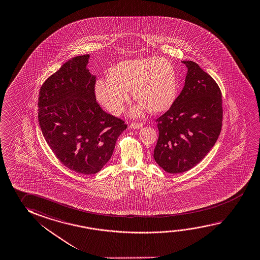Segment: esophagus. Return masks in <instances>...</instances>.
Here are the masks:
<instances>
[{"instance_id":"esophagus-1","label":"esophagus","mask_w":260,"mask_h":260,"mask_svg":"<svg viewBox=\"0 0 260 260\" xmlns=\"http://www.w3.org/2000/svg\"><path fill=\"white\" fill-rule=\"evenodd\" d=\"M144 126V124L142 122H132L131 124V128H141Z\"/></svg>"}]
</instances>
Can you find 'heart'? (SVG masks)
Segmentation results:
<instances>
[{
    "label": "heart",
    "instance_id": "1",
    "mask_svg": "<svg viewBox=\"0 0 260 260\" xmlns=\"http://www.w3.org/2000/svg\"><path fill=\"white\" fill-rule=\"evenodd\" d=\"M177 89V76L171 62L149 57L115 64L109 71L108 79L97 82L96 95L108 111L119 114L132 89L134 98L141 102L132 113L140 115L146 107L155 113L168 111L176 100Z\"/></svg>",
    "mask_w": 260,
    "mask_h": 260
}]
</instances>
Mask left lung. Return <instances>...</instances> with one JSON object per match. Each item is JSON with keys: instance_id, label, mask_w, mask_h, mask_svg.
Masks as SVG:
<instances>
[{"instance_id": "1", "label": "left lung", "mask_w": 260, "mask_h": 260, "mask_svg": "<svg viewBox=\"0 0 260 260\" xmlns=\"http://www.w3.org/2000/svg\"><path fill=\"white\" fill-rule=\"evenodd\" d=\"M185 85L169 111L156 119L155 160L164 171L182 173L199 164L220 134L221 90L212 77L192 60H183Z\"/></svg>"}]
</instances>
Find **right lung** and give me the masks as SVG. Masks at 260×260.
Wrapping results in <instances>:
<instances>
[{
    "instance_id": "1",
    "label": "right lung",
    "mask_w": 260,
    "mask_h": 260,
    "mask_svg": "<svg viewBox=\"0 0 260 260\" xmlns=\"http://www.w3.org/2000/svg\"><path fill=\"white\" fill-rule=\"evenodd\" d=\"M89 59L86 54L66 61L43 82L38 99L39 124L47 144L62 165L83 175L105 166L128 127L96 102Z\"/></svg>"
}]
</instances>
